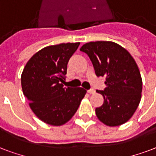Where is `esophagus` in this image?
Listing matches in <instances>:
<instances>
[{
    "instance_id": "obj_1",
    "label": "esophagus",
    "mask_w": 156,
    "mask_h": 156,
    "mask_svg": "<svg viewBox=\"0 0 156 156\" xmlns=\"http://www.w3.org/2000/svg\"><path fill=\"white\" fill-rule=\"evenodd\" d=\"M88 93H89V94H94L95 90L94 89H89V90H88Z\"/></svg>"
}]
</instances>
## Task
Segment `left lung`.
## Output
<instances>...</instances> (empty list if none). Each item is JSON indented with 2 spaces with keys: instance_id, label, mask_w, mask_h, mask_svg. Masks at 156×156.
<instances>
[{
  "instance_id": "1",
  "label": "left lung",
  "mask_w": 156,
  "mask_h": 156,
  "mask_svg": "<svg viewBox=\"0 0 156 156\" xmlns=\"http://www.w3.org/2000/svg\"><path fill=\"white\" fill-rule=\"evenodd\" d=\"M88 54L98 76L106 77L104 98L95 109L98 119L110 127L129 121L141 101L142 80L136 62L124 47L112 41L89 42L80 49Z\"/></svg>"
}]
</instances>
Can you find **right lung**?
Returning <instances> with one entry per match:
<instances>
[{
    "label": "right lung",
    "instance_id": "obj_1",
    "mask_svg": "<svg viewBox=\"0 0 156 156\" xmlns=\"http://www.w3.org/2000/svg\"><path fill=\"white\" fill-rule=\"evenodd\" d=\"M79 45L76 42L44 47L29 59L22 72V89L29 107L45 124H66L86 94L81 87L66 88L62 84L68 61Z\"/></svg>",
    "mask_w": 156,
    "mask_h": 156
}]
</instances>
